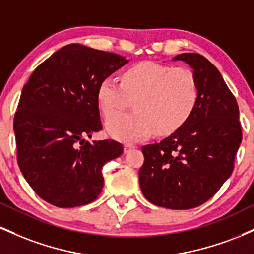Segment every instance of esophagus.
<instances>
[{
  "instance_id": "obj_1",
  "label": "esophagus",
  "mask_w": 254,
  "mask_h": 254,
  "mask_svg": "<svg viewBox=\"0 0 254 254\" xmlns=\"http://www.w3.org/2000/svg\"><path fill=\"white\" fill-rule=\"evenodd\" d=\"M133 148H135V145L133 144H130V143L124 144V153H129V151L132 150Z\"/></svg>"
}]
</instances>
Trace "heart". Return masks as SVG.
Returning a JSON list of instances; mask_svg holds the SVG:
<instances>
[{"mask_svg":"<svg viewBox=\"0 0 254 254\" xmlns=\"http://www.w3.org/2000/svg\"><path fill=\"white\" fill-rule=\"evenodd\" d=\"M199 99L197 78L190 69L155 62L130 66L121 83L106 77L99 83L97 100L105 117L122 112L132 100L133 112L107 121L113 138L135 142L155 132L165 136L176 132L193 115Z\"/></svg>","mask_w":254,"mask_h":254,"instance_id":"1","label":"heart"}]
</instances>
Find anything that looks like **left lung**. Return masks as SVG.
Returning <instances> with one entry per match:
<instances>
[{
  "mask_svg": "<svg viewBox=\"0 0 254 254\" xmlns=\"http://www.w3.org/2000/svg\"><path fill=\"white\" fill-rule=\"evenodd\" d=\"M199 88L193 115L160 143L142 147L138 172L144 197L157 206L186 210L210 199L232 174L243 133L234 95L216 66L198 54H180Z\"/></svg>",
  "mask_w": 254,
  "mask_h": 254,
  "instance_id": "obj_1",
  "label": "left lung"
}]
</instances>
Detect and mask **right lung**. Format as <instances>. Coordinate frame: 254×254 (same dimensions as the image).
Returning a JSON list of instances; mask_svg holds the SVG:
<instances>
[{
    "instance_id": "add662e5",
    "label": "right lung",
    "mask_w": 254,
    "mask_h": 254,
    "mask_svg": "<svg viewBox=\"0 0 254 254\" xmlns=\"http://www.w3.org/2000/svg\"><path fill=\"white\" fill-rule=\"evenodd\" d=\"M112 52L69 44L33 71L14 117L17 164L34 192L58 208L95 200L101 168L121 156L112 139L86 141L103 129L97 100L104 78L129 63Z\"/></svg>"
}]
</instances>
